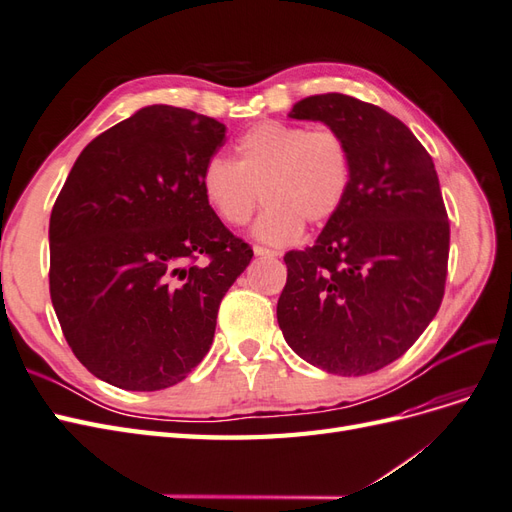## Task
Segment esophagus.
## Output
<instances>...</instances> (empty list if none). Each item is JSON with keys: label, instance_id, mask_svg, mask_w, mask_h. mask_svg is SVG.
<instances>
[{"label": "esophagus", "instance_id": "34e87169", "mask_svg": "<svg viewBox=\"0 0 512 512\" xmlns=\"http://www.w3.org/2000/svg\"><path fill=\"white\" fill-rule=\"evenodd\" d=\"M254 254H256V256H262V258H275V256H280L277 252L267 250V247H260V245L254 247Z\"/></svg>", "mask_w": 512, "mask_h": 512}]
</instances>
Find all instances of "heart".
<instances>
[{
  "label": "heart",
  "instance_id": "1",
  "mask_svg": "<svg viewBox=\"0 0 512 512\" xmlns=\"http://www.w3.org/2000/svg\"><path fill=\"white\" fill-rule=\"evenodd\" d=\"M237 158L213 156L200 173L205 203L226 226H245L262 200L256 239L286 245L303 224H327L350 188V147L331 130L260 121L237 141Z\"/></svg>",
  "mask_w": 512,
  "mask_h": 512
}]
</instances>
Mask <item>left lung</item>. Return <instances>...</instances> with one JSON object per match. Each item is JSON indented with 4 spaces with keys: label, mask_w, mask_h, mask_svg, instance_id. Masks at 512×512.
I'll use <instances>...</instances> for the list:
<instances>
[{
    "label": "left lung",
    "mask_w": 512,
    "mask_h": 512,
    "mask_svg": "<svg viewBox=\"0 0 512 512\" xmlns=\"http://www.w3.org/2000/svg\"><path fill=\"white\" fill-rule=\"evenodd\" d=\"M288 117L342 134L352 173L316 243L284 256L277 322L303 361L365 376L399 359L440 309L451 226L436 166L406 123L352 96H309Z\"/></svg>",
    "instance_id": "1"
}]
</instances>
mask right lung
<instances>
[{"instance_id": "right-lung-1", "label": "right lung", "mask_w": 512, "mask_h": 512, "mask_svg": "<svg viewBox=\"0 0 512 512\" xmlns=\"http://www.w3.org/2000/svg\"><path fill=\"white\" fill-rule=\"evenodd\" d=\"M226 126L153 104L76 158L49 224L51 301L96 378L160 391L205 359L252 247L205 203L200 173Z\"/></svg>"}]
</instances>
